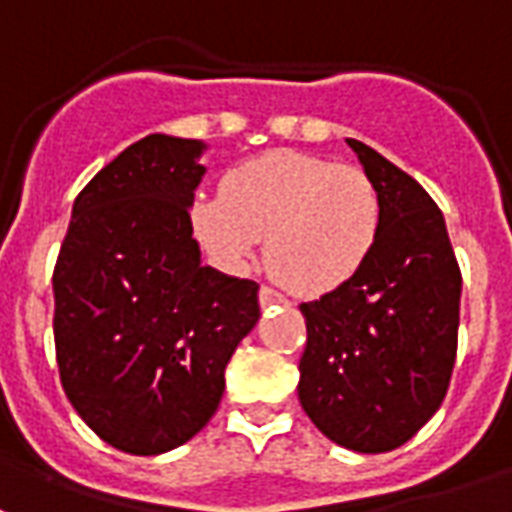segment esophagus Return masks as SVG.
Segmentation results:
<instances>
[{
    "instance_id": "1",
    "label": "esophagus",
    "mask_w": 512,
    "mask_h": 512,
    "mask_svg": "<svg viewBox=\"0 0 512 512\" xmlns=\"http://www.w3.org/2000/svg\"><path fill=\"white\" fill-rule=\"evenodd\" d=\"M257 299H260V307H263V310H266V307H271V304H282V296H279L277 290H271V288H266V285H263V288H260V293H257Z\"/></svg>"
}]
</instances>
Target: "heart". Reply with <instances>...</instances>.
Returning a JSON list of instances; mask_svg holds the SVG:
<instances>
[{
  "mask_svg": "<svg viewBox=\"0 0 512 512\" xmlns=\"http://www.w3.org/2000/svg\"><path fill=\"white\" fill-rule=\"evenodd\" d=\"M191 222L222 266H246L266 238L268 268L290 290L321 296L362 271L381 233V194L365 169L271 150L233 167L222 197L200 194Z\"/></svg>",
  "mask_w": 512,
  "mask_h": 512,
  "instance_id": "obj_1",
  "label": "heart"
}]
</instances>
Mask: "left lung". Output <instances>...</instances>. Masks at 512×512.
Instances as JSON below:
<instances>
[{
	"mask_svg": "<svg viewBox=\"0 0 512 512\" xmlns=\"http://www.w3.org/2000/svg\"><path fill=\"white\" fill-rule=\"evenodd\" d=\"M348 145L381 194V233L351 282L299 307V400L326 439L376 455L406 444L447 395L461 268L428 191L365 142Z\"/></svg>",
	"mask_w": 512,
	"mask_h": 512,
	"instance_id": "obj_1",
	"label": "left lung"
}]
</instances>
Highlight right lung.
<instances>
[{
  "mask_svg": "<svg viewBox=\"0 0 512 512\" xmlns=\"http://www.w3.org/2000/svg\"><path fill=\"white\" fill-rule=\"evenodd\" d=\"M200 139L150 134L73 202L54 266V345L76 414L115 450L161 455L219 408L260 318L257 282L202 266L189 208Z\"/></svg>",
  "mask_w": 512,
  "mask_h": 512,
  "instance_id": "add662e5",
  "label": "right lung"
}]
</instances>
